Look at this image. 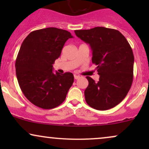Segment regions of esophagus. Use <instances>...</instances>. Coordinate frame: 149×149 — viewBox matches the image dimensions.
<instances>
[{
    "label": "esophagus",
    "mask_w": 149,
    "mask_h": 149,
    "mask_svg": "<svg viewBox=\"0 0 149 149\" xmlns=\"http://www.w3.org/2000/svg\"><path fill=\"white\" fill-rule=\"evenodd\" d=\"M80 78V76H77V75H74V78L75 79H78V78Z\"/></svg>",
    "instance_id": "esophagus-1"
}]
</instances>
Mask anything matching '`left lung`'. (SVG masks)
Segmentation results:
<instances>
[{"instance_id": "obj_1", "label": "left lung", "mask_w": 149, "mask_h": 149, "mask_svg": "<svg viewBox=\"0 0 149 149\" xmlns=\"http://www.w3.org/2000/svg\"><path fill=\"white\" fill-rule=\"evenodd\" d=\"M74 32L90 45L92 61L97 66L100 75L97 83L86 76L89 82L85 90L87 104L97 110L113 108L124 100L133 81L134 54L129 42L118 30L105 27Z\"/></svg>"}]
</instances>
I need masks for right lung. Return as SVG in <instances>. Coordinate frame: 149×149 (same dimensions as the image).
I'll use <instances>...</instances> for the list:
<instances>
[{"label": "right lung", "instance_id": "1", "mask_svg": "<svg viewBox=\"0 0 149 149\" xmlns=\"http://www.w3.org/2000/svg\"><path fill=\"white\" fill-rule=\"evenodd\" d=\"M71 38L68 31L49 27L31 32L22 42L15 62L17 78L24 96L38 107L59 106L73 85L72 73L52 72V64Z\"/></svg>", "mask_w": 149, "mask_h": 149}]
</instances>
